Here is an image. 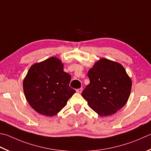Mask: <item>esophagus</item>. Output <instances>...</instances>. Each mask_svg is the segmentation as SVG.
<instances>
[{"mask_svg": "<svg viewBox=\"0 0 151 151\" xmlns=\"http://www.w3.org/2000/svg\"><path fill=\"white\" fill-rule=\"evenodd\" d=\"M82 92H83V88H78V89L76 90V92L79 93V94H81V93Z\"/></svg>", "mask_w": 151, "mask_h": 151, "instance_id": "1", "label": "esophagus"}]
</instances>
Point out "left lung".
<instances>
[{
	"mask_svg": "<svg viewBox=\"0 0 151 151\" xmlns=\"http://www.w3.org/2000/svg\"><path fill=\"white\" fill-rule=\"evenodd\" d=\"M88 76L90 84L82 96L98 115L111 116L125 105L132 82L121 64L102 58L88 70Z\"/></svg>",
	"mask_w": 151,
	"mask_h": 151,
	"instance_id": "1",
	"label": "left lung"
}]
</instances>
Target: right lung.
I'll return each instance as SVG.
<instances>
[{
    "instance_id": "obj_1",
    "label": "right lung",
    "mask_w": 151,
    "mask_h": 151,
    "mask_svg": "<svg viewBox=\"0 0 151 151\" xmlns=\"http://www.w3.org/2000/svg\"><path fill=\"white\" fill-rule=\"evenodd\" d=\"M70 79L69 74L63 70V64L57 57L35 63L23 81L26 100L37 113L55 116L76 92L69 86Z\"/></svg>"
}]
</instances>
